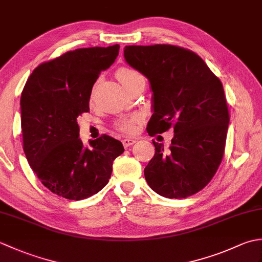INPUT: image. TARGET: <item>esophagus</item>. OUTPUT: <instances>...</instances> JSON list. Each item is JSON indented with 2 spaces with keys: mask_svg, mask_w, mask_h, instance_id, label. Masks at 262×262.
<instances>
[{
  "mask_svg": "<svg viewBox=\"0 0 262 262\" xmlns=\"http://www.w3.org/2000/svg\"><path fill=\"white\" fill-rule=\"evenodd\" d=\"M136 143L135 140H133V138H125V140H122V145H124V147H129L132 145H134V144Z\"/></svg>",
  "mask_w": 262,
  "mask_h": 262,
  "instance_id": "1",
  "label": "esophagus"
}]
</instances>
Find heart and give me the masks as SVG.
Returning <instances> with one entry per match:
<instances>
[{"label":"heart","mask_w":262,"mask_h":262,"mask_svg":"<svg viewBox=\"0 0 262 262\" xmlns=\"http://www.w3.org/2000/svg\"><path fill=\"white\" fill-rule=\"evenodd\" d=\"M142 76L137 71L129 69V68H121L118 71H117V77H118L119 82L122 84L125 89L133 81H135L137 77ZM140 116H132L128 117V118L122 119L120 121L117 122L116 127L125 134H130V133L134 132L135 129V125L140 120Z\"/></svg>","instance_id":"b5f03b06"}]
</instances>
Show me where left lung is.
<instances>
[{
	"instance_id": "8db88e82",
	"label": "left lung",
	"mask_w": 262,
	"mask_h": 262,
	"mask_svg": "<svg viewBox=\"0 0 262 262\" xmlns=\"http://www.w3.org/2000/svg\"><path fill=\"white\" fill-rule=\"evenodd\" d=\"M126 62L146 76L153 92L148 135L173 128L169 149L153 141L144 169L153 190L187 198L213 179L225 149L230 117L223 84L196 53L174 45L126 46Z\"/></svg>"
}]
</instances>
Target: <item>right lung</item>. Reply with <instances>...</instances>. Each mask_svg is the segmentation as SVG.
I'll return each mask as SVG.
<instances>
[{"instance_id":"add662e5","label":"right lung","mask_w":262,"mask_h":262,"mask_svg":"<svg viewBox=\"0 0 262 262\" xmlns=\"http://www.w3.org/2000/svg\"><path fill=\"white\" fill-rule=\"evenodd\" d=\"M119 45L79 48L40 64L21 93L26 158L38 179L58 196L81 200L107 185L121 142L102 135L84 147L77 117L89 113L92 86L114 64Z\"/></svg>"}]
</instances>
